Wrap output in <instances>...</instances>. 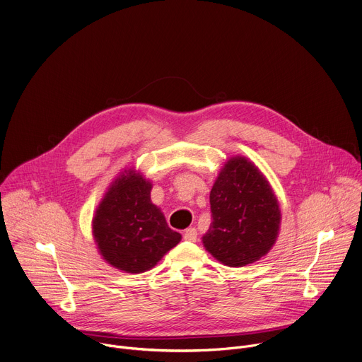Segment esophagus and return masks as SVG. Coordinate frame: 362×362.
<instances>
[{
  "instance_id": "1",
  "label": "esophagus",
  "mask_w": 362,
  "mask_h": 362,
  "mask_svg": "<svg viewBox=\"0 0 362 362\" xmlns=\"http://www.w3.org/2000/svg\"><path fill=\"white\" fill-rule=\"evenodd\" d=\"M197 238V232L194 228H187L185 232H183V239L185 240H189V242H194Z\"/></svg>"
}]
</instances>
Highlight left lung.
I'll return each mask as SVG.
<instances>
[{"instance_id":"left-lung-1","label":"left lung","mask_w":362,"mask_h":362,"mask_svg":"<svg viewBox=\"0 0 362 362\" xmlns=\"http://www.w3.org/2000/svg\"><path fill=\"white\" fill-rule=\"evenodd\" d=\"M211 226L203 245L219 262L238 268L265 256L276 240L281 211L264 175L247 159L226 162L211 190Z\"/></svg>"}]
</instances>
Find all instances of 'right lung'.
I'll return each instance as SVG.
<instances>
[{
  "instance_id": "right-lung-1",
  "label": "right lung",
  "mask_w": 362,
  "mask_h": 362,
  "mask_svg": "<svg viewBox=\"0 0 362 362\" xmlns=\"http://www.w3.org/2000/svg\"><path fill=\"white\" fill-rule=\"evenodd\" d=\"M151 183L129 172L115 180L93 218V235L103 257L115 268L140 274L179 243L163 214L150 200Z\"/></svg>"
}]
</instances>
